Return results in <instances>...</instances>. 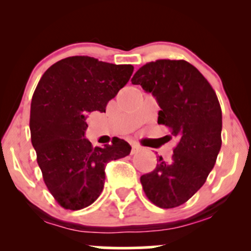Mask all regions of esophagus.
Here are the masks:
<instances>
[{"label": "esophagus", "mask_w": 251, "mask_h": 251, "mask_svg": "<svg viewBox=\"0 0 251 251\" xmlns=\"http://www.w3.org/2000/svg\"><path fill=\"white\" fill-rule=\"evenodd\" d=\"M139 150H140V148L137 145V144H132V151H131L132 154H134L135 152H138Z\"/></svg>", "instance_id": "obj_1"}]
</instances>
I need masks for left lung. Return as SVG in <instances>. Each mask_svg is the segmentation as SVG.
Here are the masks:
<instances>
[{
  "instance_id": "obj_1",
  "label": "left lung",
  "mask_w": 251,
  "mask_h": 251,
  "mask_svg": "<svg viewBox=\"0 0 251 251\" xmlns=\"http://www.w3.org/2000/svg\"><path fill=\"white\" fill-rule=\"evenodd\" d=\"M155 98L158 124L168 126L177 146L169 162L162 155L140 177L144 192L163 209L188 201L205 183L222 145V109L214 88L185 60L162 59L144 65L131 79Z\"/></svg>"
}]
</instances>
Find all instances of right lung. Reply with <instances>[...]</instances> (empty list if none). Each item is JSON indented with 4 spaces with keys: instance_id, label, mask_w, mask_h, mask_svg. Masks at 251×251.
I'll return each instance as SVG.
<instances>
[{
    "instance_id": "right-lung-1",
    "label": "right lung",
    "mask_w": 251,
    "mask_h": 251,
    "mask_svg": "<svg viewBox=\"0 0 251 251\" xmlns=\"http://www.w3.org/2000/svg\"><path fill=\"white\" fill-rule=\"evenodd\" d=\"M132 73V65L70 56L51 65L37 83L30 105L31 144L46 186L62 208L91 205L103 189L107 163L131 152L119 138L93 148L85 131L87 114L105 112Z\"/></svg>"
}]
</instances>
